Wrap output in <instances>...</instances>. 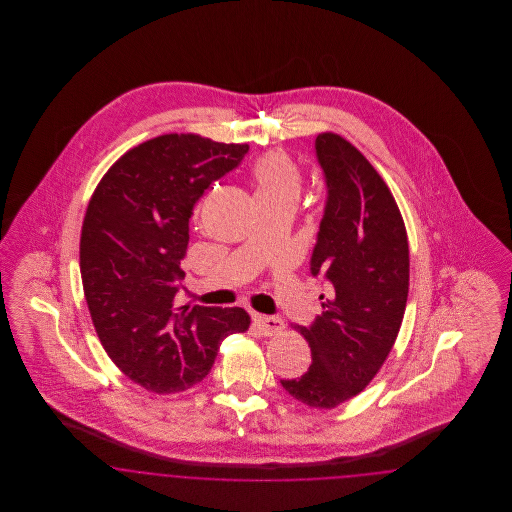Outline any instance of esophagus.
I'll return each instance as SVG.
<instances>
[{"instance_id":"34e87169","label":"esophagus","mask_w":512,"mask_h":512,"mask_svg":"<svg viewBox=\"0 0 512 512\" xmlns=\"http://www.w3.org/2000/svg\"><path fill=\"white\" fill-rule=\"evenodd\" d=\"M253 324L265 334V336H274L278 332L284 330V322L282 318L268 317V315H259V313H251Z\"/></svg>"}]
</instances>
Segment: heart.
Returning a JSON list of instances; mask_svg holds the SVG:
<instances>
[{
    "instance_id": "1",
    "label": "heart",
    "mask_w": 512,
    "mask_h": 512,
    "mask_svg": "<svg viewBox=\"0 0 512 512\" xmlns=\"http://www.w3.org/2000/svg\"><path fill=\"white\" fill-rule=\"evenodd\" d=\"M253 199L257 205L288 203L295 205L301 195L303 178L292 159L284 153H268L249 172Z\"/></svg>"
}]
</instances>
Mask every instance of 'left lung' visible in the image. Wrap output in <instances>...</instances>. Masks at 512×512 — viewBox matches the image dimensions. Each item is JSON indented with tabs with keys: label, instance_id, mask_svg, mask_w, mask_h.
I'll return each mask as SVG.
<instances>
[{
	"label": "left lung",
	"instance_id": "1",
	"mask_svg": "<svg viewBox=\"0 0 512 512\" xmlns=\"http://www.w3.org/2000/svg\"><path fill=\"white\" fill-rule=\"evenodd\" d=\"M315 155L326 201L311 274L326 295L322 315L297 326L313 363L280 384L309 407L334 409L366 388L393 347L409 295V242L390 188L357 147L326 132Z\"/></svg>",
	"mask_w": 512,
	"mask_h": 512
}]
</instances>
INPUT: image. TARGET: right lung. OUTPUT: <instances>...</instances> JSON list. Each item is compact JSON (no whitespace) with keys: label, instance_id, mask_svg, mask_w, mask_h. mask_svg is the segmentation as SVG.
Returning a JSON list of instances; mask_svg holds the SVG:
<instances>
[{"label":"right lung","instance_id":"right-lung-1","mask_svg":"<svg viewBox=\"0 0 512 512\" xmlns=\"http://www.w3.org/2000/svg\"><path fill=\"white\" fill-rule=\"evenodd\" d=\"M247 151L165 134L124 153L90 199L80 236L86 303L111 361L147 391L192 388L209 374L220 341L249 328L240 307L174 303L195 205Z\"/></svg>","mask_w":512,"mask_h":512}]
</instances>
